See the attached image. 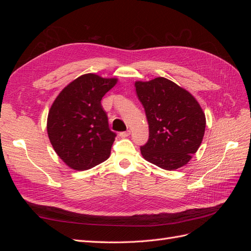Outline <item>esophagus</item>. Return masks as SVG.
I'll use <instances>...</instances> for the list:
<instances>
[{"mask_svg": "<svg viewBox=\"0 0 251 251\" xmlns=\"http://www.w3.org/2000/svg\"><path fill=\"white\" fill-rule=\"evenodd\" d=\"M131 134V131L130 130H127V131H126V132H120L119 133V136L121 138H126V137H127L128 135Z\"/></svg>", "mask_w": 251, "mask_h": 251, "instance_id": "1", "label": "esophagus"}]
</instances>
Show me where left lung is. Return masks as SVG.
<instances>
[{
	"label": "left lung",
	"instance_id": "1",
	"mask_svg": "<svg viewBox=\"0 0 251 251\" xmlns=\"http://www.w3.org/2000/svg\"><path fill=\"white\" fill-rule=\"evenodd\" d=\"M136 93L146 111L149 139L140 147L143 158L166 171L185 165L198 151L205 115L195 97L164 77L136 81Z\"/></svg>",
	"mask_w": 251,
	"mask_h": 251
}]
</instances>
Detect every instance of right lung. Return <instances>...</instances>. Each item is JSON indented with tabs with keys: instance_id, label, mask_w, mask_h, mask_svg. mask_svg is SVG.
<instances>
[{
	"instance_id": "add662e5",
	"label": "right lung",
	"mask_w": 251,
	"mask_h": 251,
	"mask_svg": "<svg viewBox=\"0 0 251 251\" xmlns=\"http://www.w3.org/2000/svg\"><path fill=\"white\" fill-rule=\"evenodd\" d=\"M116 78L88 73L70 82L53 102L47 131L59 158L71 169L86 171L107 160L116 133L110 130L101 107Z\"/></svg>"
}]
</instances>
